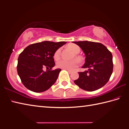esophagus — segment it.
Segmentation results:
<instances>
[{"label": "esophagus", "mask_w": 129, "mask_h": 129, "mask_svg": "<svg viewBox=\"0 0 129 129\" xmlns=\"http://www.w3.org/2000/svg\"><path fill=\"white\" fill-rule=\"evenodd\" d=\"M67 70V71L68 72V73H72V71H70V70Z\"/></svg>", "instance_id": "34e87169"}]
</instances>
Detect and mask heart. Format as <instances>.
<instances>
[{"label":"heart","instance_id":"obj_1","mask_svg":"<svg viewBox=\"0 0 129 129\" xmlns=\"http://www.w3.org/2000/svg\"><path fill=\"white\" fill-rule=\"evenodd\" d=\"M68 47L72 50L73 52L76 53L78 54L81 51V48L78 45L72 44L68 45ZM61 48L57 49L55 52L54 53L53 58L57 60L61 56ZM79 65V62L77 59H73L72 61H67L66 59H61L57 62V66L58 68H62L63 70H68L72 71L74 70V68L77 67Z\"/></svg>","mask_w":129,"mask_h":129}]
</instances>
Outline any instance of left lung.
<instances>
[{
	"label": "left lung",
	"mask_w": 129,
	"mask_h": 129,
	"mask_svg": "<svg viewBox=\"0 0 129 129\" xmlns=\"http://www.w3.org/2000/svg\"><path fill=\"white\" fill-rule=\"evenodd\" d=\"M73 42L82 48L86 57L82 68H89L79 72V78L74 83L88 91L101 88L107 84L113 73L112 54L101 43L88 41Z\"/></svg>",
	"instance_id": "8db88e82"
}]
</instances>
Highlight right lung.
<instances>
[{"label": "right lung", "instance_id": "right-lung-1", "mask_svg": "<svg viewBox=\"0 0 129 129\" xmlns=\"http://www.w3.org/2000/svg\"><path fill=\"white\" fill-rule=\"evenodd\" d=\"M66 42L43 41L26 47L18 57L17 71L21 82L28 90L36 93L47 90L58 78L61 69L55 66L54 53ZM50 68L45 72L43 68Z\"/></svg>", "mask_w": 129, "mask_h": 129}]
</instances>
